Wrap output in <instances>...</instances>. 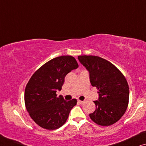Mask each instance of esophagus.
Instances as JSON below:
<instances>
[{
  "instance_id": "1",
  "label": "esophagus",
  "mask_w": 146,
  "mask_h": 146,
  "mask_svg": "<svg viewBox=\"0 0 146 146\" xmlns=\"http://www.w3.org/2000/svg\"><path fill=\"white\" fill-rule=\"evenodd\" d=\"M78 103H79V104H83V101H81V100H78Z\"/></svg>"
}]
</instances>
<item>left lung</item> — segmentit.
I'll use <instances>...</instances> for the list:
<instances>
[{"label": "left lung", "instance_id": "obj_1", "mask_svg": "<svg viewBox=\"0 0 146 146\" xmlns=\"http://www.w3.org/2000/svg\"><path fill=\"white\" fill-rule=\"evenodd\" d=\"M78 59L89 71L90 82L98 89L96 110L89 116L100 126H108L120 120L128 105L129 87L126 78L109 61L93 55H79Z\"/></svg>", "mask_w": 146, "mask_h": 146}]
</instances>
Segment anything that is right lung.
<instances>
[{"label": "right lung", "mask_w": 146, "mask_h": 146, "mask_svg": "<svg viewBox=\"0 0 146 146\" xmlns=\"http://www.w3.org/2000/svg\"><path fill=\"white\" fill-rule=\"evenodd\" d=\"M79 67L76 59L63 55L51 59L40 67L26 85L24 101L27 111L38 126L47 130L60 128L66 122L69 112L77 104L73 98L66 101L57 96L67 73Z\"/></svg>", "instance_id": "obj_1"}]
</instances>
